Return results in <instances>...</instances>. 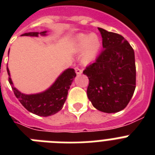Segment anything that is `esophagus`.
I'll use <instances>...</instances> for the list:
<instances>
[{
	"mask_svg": "<svg viewBox=\"0 0 155 155\" xmlns=\"http://www.w3.org/2000/svg\"><path fill=\"white\" fill-rule=\"evenodd\" d=\"M75 73H76L77 75H80V74L83 72L82 69H81L80 68H79V67H75Z\"/></svg>",
	"mask_w": 155,
	"mask_h": 155,
	"instance_id": "obj_1",
	"label": "esophagus"
}]
</instances>
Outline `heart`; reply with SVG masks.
<instances>
[{
	"mask_svg": "<svg viewBox=\"0 0 155 155\" xmlns=\"http://www.w3.org/2000/svg\"><path fill=\"white\" fill-rule=\"evenodd\" d=\"M75 48L79 51L84 50V58L85 61H90L97 56L101 48V40L95 34H82L76 38Z\"/></svg>",
	"mask_w": 155,
	"mask_h": 155,
	"instance_id": "heart-1",
	"label": "heart"
}]
</instances>
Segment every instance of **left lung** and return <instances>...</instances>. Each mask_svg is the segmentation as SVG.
<instances>
[{"instance_id": "left-lung-1", "label": "left lung", "mask_w": 155, "mask_h": 155, "mask_svg": "<svg viewBox=\"0 0 155 155\" xmlns=\"http://www.w3.org/2000/svg\"><path fill=\"white\" fill-rule=\"evenodd\" d=\"M103 51L83 73L88 77L87 97L104 113H117L127 106L136 87L134 51L125 38L98 28Z\"/></svg>"}]
</instances>
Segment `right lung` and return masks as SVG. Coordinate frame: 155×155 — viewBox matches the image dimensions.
Returning a JSON list of instances; mask_svg holds the SVG:
<instances>
[{
    "mask_svg": "<svg viewBox=\"0 0 155 155\" xmlns=\"http://www.w3.org/2000/svg\"><path fill=\"white\" fill-rule=\"evenodd\" d=\"M47 31H43L40 33V35H45ZM38 34L39 33L38 32H29L23 34L21 36L37 37ZM7 72L9 75V70L8 68ZM76 74L75 70L72 68H69L58 76L49 89L44 92L35 95L23 94L16 89L13 87L10 75L8 77V82L10 84L15 97L29 112L41 117H48L55 114L62 109L63 104L67 100L68 90Z\"/></svg>",
    "mask_w": 155,
    "mask_h": 155,
    "instance_id": "add662e5",
    "label": "right lung"
}]
</instances>
